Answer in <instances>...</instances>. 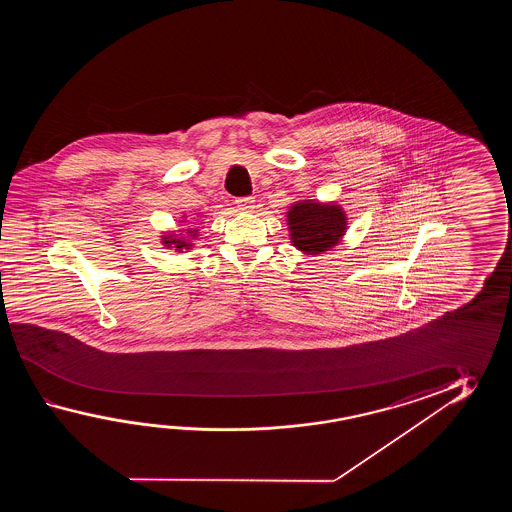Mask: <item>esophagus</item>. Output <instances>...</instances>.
Segmentation results:
<instances>
[{"mask_svg": "<svg viewBox=\"0 0 512 512\" xmlns=\"http://www.w3.org/2000/svg\"><path fill=\"white\" fill-rule=\"evenodd\" d=\"M236 205H238L240 210L252 212V208H254V197H238V199H236Z\"/></svg>", "mask_w": 512, "mask_h": 512, "instance_id": "obj_1", "label": "esophagus"}]
</instances>
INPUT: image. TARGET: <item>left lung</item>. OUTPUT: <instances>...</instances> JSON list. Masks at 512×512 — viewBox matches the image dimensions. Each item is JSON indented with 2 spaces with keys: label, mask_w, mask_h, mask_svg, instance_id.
I'll use <instances>...</instances> for the list:
<instances>
[{
  "label": "left lung",
  "mask_w": 512,
  "mask_h": 512,
  "mask_svg": "<svg viewBox=\"0 0 512 512\" xmlns=\"http://www.w3.org/2000/svg\"><path fill=\"white\" fill-rule=\"evenodd\" d=\"M285 221L293 247L309 256L331 251L348 230V214L335 201H296L287 210Z\"/></svg>",
  "instance_id": "8db88e82"
}]
</instances>
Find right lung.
Returning a JSON list of instances; mask_svg holds the SVG:
<instances>
[{"label":"right lung","instance_id":"1","mask_svg":"<svg viewBox=\"0 0 512 512\" xmlns=\"http://www.w3.org/2000/svg\"><path fill=\"white\" fill-rule=\"evenodd\" d=\"M186 218L179 219V223H185ZM199 229H183V230H168L163 232L161 236V243H163L164 249H172L175 252H188L194 247V241L199 236Z\"/></svg>","mask_w":512,"mask_h":512}]
</instances>
